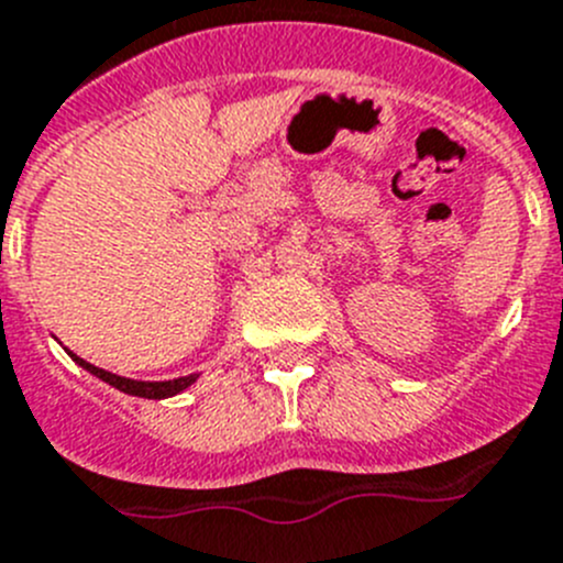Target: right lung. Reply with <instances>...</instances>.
I'll use <instances>...</instances> for the list:
<instances>
[{
  "label": "right lung",
  "mask_w": 563,
  "mask_h": 563,
  "mask_svg": "<svg viewBox=\"0 0 563 563\" xmlns=\"http://www.w3.org/2000/svg\"><path fill=\"white\" fill-rule=\"evenodd\" d=\"M66 354H69V357L75 360L80 368H86L89 374H95L97 379H102V383L113 385V388L122 390V394H128V396H142V399H167V396H175V394H180V390H187L189 385L198 379V374H189V376H178V379H167V383H142V379H128V376L111 374V371H106V368H97V365L86 363L82 357L71 354L69 349H66Z\"/></svg>",
  "instance_id": "1"
}]
</instances>
